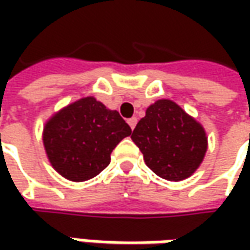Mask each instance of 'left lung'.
Here are the masks:
<instances>
[{"mask_svg": "<svg viewBox=\"0 0 250 250\" xmlns=\"http://www.w3.org/2000/svg\"><path fill=\"white\" fill-rule=\"evenodd\" d=\"M130 132L118 111L108 110L94 97H84L47 121L43 143L58 174L73 182H83L110 164L112 150Z\"/></svg>", "mask_w": 250, "mask_h": 250, "instance_id": "1", "label": "left lung"}]
</instances>
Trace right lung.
Here are the masks:
<instances>
[{
	"instance_id": "obj_1",
	"label": "right lung",
	"mask_w": 250,
	"mask_h": 250,
	"mask_svg": "<svg viewBox=\"0 0 250 250\" xmlns=\"http://www.w3.org/2000/svg\"><path fill=\"white\" fill-rule=\"evenodd\" d=\"M130 138L156 175L175 182L196 171L207 150L203 126L169 100L151 104Z\"/></svg>"
}]
</instances>
